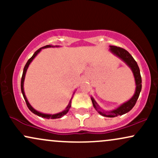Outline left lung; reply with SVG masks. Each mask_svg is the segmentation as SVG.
Segmentation results:
<instances>
[{
  "label": "left lung",
  "instance_id": "obj_1",
  "mask_svg": "<svg viewBox=\"0 0 158 158\" xmlns=\"http://www.w3.org/2000/svg\"><path fill=\"white\" fill-rule=\"evenodd\" d=\"M109 51L110 52L115 55L116 56L119 58L123 61H124L126 64L128 65V68L131 70L132 73H133L134 77H135V85H136V88H135V92L134 94V95L132 96V97L129 100H128L127 102L123 103L122 105H120L119 107H117L116 109L111 110H104L100 108V106L97 104V102H96L95 99H94L93 97H90L91 99L92 103H93L94 108L97 110L98 113L103 117H117L119 115H123L128 113L129 110H131L133 107L135 106L137 102V99H138L139 93L141 91V88H142V79H141V76H140V72H139V68L137 65V63L136 62V61L134 59V58L132 57L131 54L129 53L127 50L125 49L119 48V47L116 46H110Z\"/></svg>",
  "mask_w": 158,
  "mask_h": 158
}]
</instances>
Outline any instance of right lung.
Returning <instances> with one entry per match:
<instances>
[{
    "label": "right lung",
    "mask_w": 158,
    "mask_h": 158,
    "mask_svg": "<svg viewBox=\"0 0 158 158\" xmlns=\"http://www.w3.org/2000/svg\"><path fill=\"white\" fill-rule=\"evenodd\" d=\"M59 46H52V45H46V46L44 47H42V48H39V50H36L35 52V53L32 55V56L31 58H30V59H29L28 61H27L26 65L24 66V68H23V74H22V77H21V92H22V94H23V97L24 98V100L25 102L27 103V106L28 107V108L30 109L31 111L32 112L33 114H36V115H38L39 117H44V118H46V119H58V118H61V117H63V116H64L65 114L68 112L69 109L70 108V107H71V99L73 97H71V99H70V102H69V104L68 105V106L66 107V108L64 110H62L61 112H59V113H57V114H44V113H41V112H39L38 111V110H36L35 108H33V107H32L31 105L30 104V102H28V100H27L26 96H25V93H24V90H23V82H24V79H25V76H26V73H27V69H28V67L29 65L30 64V63L32 62V60L34 59V58L36 56L38 55V54L39 53L40 51H41L42 49H44V48H59ZM75 93V92H74ZM73 93V94H74Z\"/></svg>",
    "instance_id": "add662e5"
}]
</instances>
